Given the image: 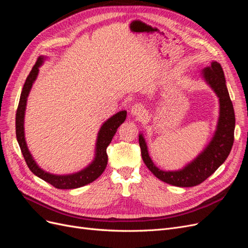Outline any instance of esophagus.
I'll return each instance as SVG.
<instances>
[{
    "label": "esophagus",
    "instance_id": "esophagus-1",
    "mask_svg": "<svg viewBox=\"0 0 248 248\" xmlns=\"http://www.w3.org/2000/svg\"><path fill=\"white\" fill-rule=\"evenodd\" d=\"M130 114L136 118H141L145 115V108L140 104H134L130 108Z\"/></svg>",
    "mask_w": 248,
    "mask_h": 248
}]
</instances>
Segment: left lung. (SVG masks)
I'll return each mask as SVG.
<instances>
[{
    "instance_id": "left-lung-1",
    "label": "left lung",
    "mask_w": 248,
    "mask_h": 248,
    "mask_svg": "<svg viewBox=\"0 0 248 248\" xmlns=\"http://www.w3.org/2000/svg\"><path fill=\"white\" fill-rule=\"evenodd\" d=\"M200 77L218 98L219 115L211 140L191 161L175 170L157 168L149 155L144 134H139L141 158L147 168L161 181L178 187H192L205 181L226 161L234 142L235 112L220 64L212 61L211 65L201 71Z\"/></svg>"
}]
</instances>
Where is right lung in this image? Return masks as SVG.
I'll list each match as a JSON object with an SVG mask.
<instances>
[{
	"label": "right lung",
	"mask_w": 248,
	"mask_h": 248,
	"mask_svg": "<svg viewBox=\"0 0 248 248\" xmlns=\"http://www.w3.org/2000/svg\"><path fill=\"white\" fill-rule=\"evenodd\" d=\"M46 59L47 57L46 56L39 57V59L37 60L36 64L34 65L33 69L28 76L24 88H22L18 108L16 111V139L28 167L35 176L44 180V181L51 184L58 189L78 188V187H82L93 182L94 180L98 178L104 171V170H106L107 164H108L107 148L110 144L112 138H114L115 133L117 132L118 127L125 121L127 111L126 110L118 111L117 114L112 115L101 125V127L98 130V133H97L94 158L86 168L81 169L78 171L71 172V174H66V175L51 174L49 171L44 170L39 167V164L36 162L33 155L31 154V152H30V150L28 148L26 136H25V116H26V108H27V101H28L29 94L31 92V89L34 85L35 80L37 79V77H38L39 68L43 65V63L46 62Z\"/></svg>",
	"instance_id": "1"
}]
</instances>
